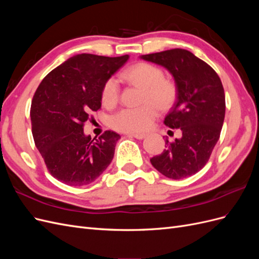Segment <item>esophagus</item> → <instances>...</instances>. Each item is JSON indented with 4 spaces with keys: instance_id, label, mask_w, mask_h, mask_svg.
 Here are the masks:
<instances>
[{
    "instance_id": "esophagus-1",
    "label": "esophagus",
    "mask_w": 259,
    "mask_h": 259,
    "mask_svg": "<svg viewBox=\"0 0 259 259\" xmlns=\"http://www.w3.org/2000/svg\"><path fill=\"white\" fill-rule=\"evenodd\" d=\"M130 137H134L136 139H144L146 137L145 134H140V133H131V134H127Z\"/></svg>"
}]
</instances>
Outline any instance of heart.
I'll use <instances>...</instances> for the list:
<instances>
[{"label":"heart","instance_id":"1","mask_svg":"<svg viewBox=\"0 0 259 259\" xmlns=\"http://www.w3.org/2000/svg\"><path fill=\"white\" fill-rule=\"evenodd\" d=\"M120 77L128 84L143 89L140 103L137 108H124L111 119V126L123 133H140L151 127L158 116L159 109L165 110L173 105L176 97V86L170 80L164 79L162 70L147 62H139L125 70ZM119 84L114 77L106 81L101 90V101L112 108L119 100Z\"/></svg>","mask_w":259,"mask_h":259}]
</instances>
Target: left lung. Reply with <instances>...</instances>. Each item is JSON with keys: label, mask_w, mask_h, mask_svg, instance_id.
<instances>
[{"label": "left lung", "mask_w": 259, "mask_h": 259, "mask_svg": "<svg viewBox=\"0 0 259 259\" xmlns=\"http://www.w3.org/2000/svg\"><path fill=\"white\" fill-rule=\"evenodd\" d=\"M140 58L164 67L173 75L176 101L164 124L183 133L174 142L166 138V149L150 162L171 179L194 175L205 166L221 136L226 111L222 81L213 68L186 50L142 55Z\"/></svg>", "instance_id": "8db88e82"}]
</instances>
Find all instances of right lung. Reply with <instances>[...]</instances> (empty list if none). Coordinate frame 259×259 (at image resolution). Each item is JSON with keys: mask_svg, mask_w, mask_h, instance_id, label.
I'll use <instances>...</instances> for the list:
<instances>
[{"mask_svg": "<svg viewBox=\"0 0 259 259\" xmlns=\"http://www.w3.org/2000/svg\"><path fill=\"white\" fill-rule=\"evenodd\" d=\"M80 54L46 75L31 103V125L37 150L53 177L69 186L96 180L111 163L121 138L106 131L96 139L84 134V122L101 107V90L128 60Z\"/></svg>", "mask_w": 259, "mask_h": 259, "instance_id": "1", "label": "right lung"}]
</instances>
